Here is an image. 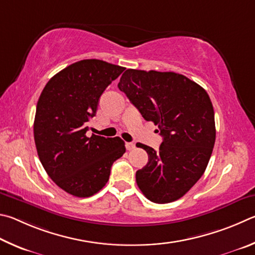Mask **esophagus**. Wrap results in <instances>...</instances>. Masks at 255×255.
Returning a JSON list of instances; mask_svg holds the SVG:
<instances>
[{
    "label": "esophagus",
    "mask_w": 255,
    "mask_h": 255,
    "mask_svg": "<svg viewBox=\"0 0 255 255\" xmlns=\"http://www.w3.org/2000/svg\"><path fill=\"white\" fill-rule=\"evenodd\" d=\"M125 148H127V150H133L135 148V144L132 143V142H127L125 143Z\"/></svg>",
    "instance_id": "1"
}]
</instances>
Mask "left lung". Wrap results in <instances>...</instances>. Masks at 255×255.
Masks as SVG:
<instances>
[{
	"instance_id": "1",
	"label": "left lung",
	"mask_w": 255,
	"mask_h": 255,
	"mask_svg": "<svg viewBox=\"0 0 255 255\" xmlns=\"http://www.w3.org/2000/svg\"><path fill=\"white\" fill-rule=\"evenodd\" d=\"M118 87L145 121L158 124L163 139L157 151L136 144L149 155L135 173L136 184L151 202H175L199 180L211 159L216 137L211 98L198 84L172 71L127 69Z\"/></svg>"
}]
</instances>
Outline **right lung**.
<instances>
[{"label":"right lung","instance_id":"1","mask_svg":"<svg viewBox=\"0 0 255 255\" xmlns=\"http://www.w3.org/2000/svg\"><path fill=\"white\" fill-rule=\"evenodd\" d=\"M124 69L98 59L80 60L53 76L39 97L33 124L39 159L53 182L76 197L98 193L109 181L112 164L125 152L119 136L86 135L100 97Z\"/></svg>","mask_w":255,"mask_h":255}]
</instances>
